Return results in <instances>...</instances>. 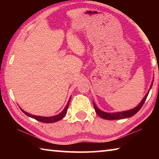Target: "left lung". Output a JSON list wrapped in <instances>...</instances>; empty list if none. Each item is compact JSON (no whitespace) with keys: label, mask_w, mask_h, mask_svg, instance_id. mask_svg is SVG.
Returning <instances> with one entry per match:
<instances>
[{"label":"left lung","mask_w":159,"mask_h":159,"mask_svg":"<svg viewBox=\"0 0 159 159\" xmlns=\"http://www.w3.org/2000/svg\"><path fill=\"white\" fill-rule=\"evenodd\" d=\"M153 83H154V80H153V81L152 82V84H151L149 90H148V92L146 94V95H145L144 98L142 99V100L141 101L140 103H139L136 107H134V108L130 109V110H127V111L114 112V113H107V112H104V111H102V110L99 109L98 107L95 105V102H93L94 108H95L96 113L101 118H104V119H107V120H119V119H123V118L132 117L136 113H138L139 111V110L142 108V106H143L144 102L146 101V99L147 98V96H148V95H149V91L151 90V88H152Z\"/></svg>","instance_id":"left-lung-1"}]
</instances>
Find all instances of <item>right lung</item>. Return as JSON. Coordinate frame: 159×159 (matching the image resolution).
Segmentation results:
<instances>
[{
    "mask_svg": "<svg viewBox=\"0 0 159 159\" xmlns=\"http://www.w3.org/2000/svg\"><path fill=\"white\" fill-rule=\"evenodd\" d=\"M70 99H71V98H69V102L66 105V107H64V109L61 111V113L60 114H58L57 115H55V116H49V117H45V116H36V115H32L29 114L28 112H26L24 111V110L20 108L21 111H22L25 114L28 116L31 117L32 118H34V119H36L37 120H39L40 122H43V123H55V122H57L58 120H61V118H63L64 116H65V115L66 114V112H67V109L69 108V102H70Z\"/></svg>",
    "mask_w": 159,
    "mask_h": 159,
    "instance_id": "right-lung-1",
    "label": "right lung"
}]
</instances>
